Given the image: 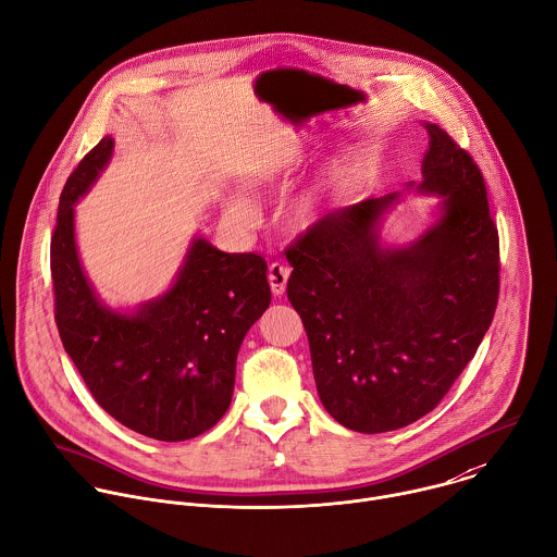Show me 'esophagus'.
Returning <instances> with one entry per match:
<instances>
[{
  "mask_svg": "<svg viewBox=\"0 0 557 557\" xmlns=\"http://www.w3.org/2000/svg\"><path fill=\"white\" fill-rule=\"evenodd\" d=\"M289 272H292V270H289L287 265H283V263H272V265H270V270H268V281H270V287H272V294H274V296L285 294Z\"/></svg>",
  "mask_w": 557,
  "mask_h": 557,
  "instance_id": "1",
  "label": "esophagus"
}]
</instances>
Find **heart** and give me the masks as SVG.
Listing matches in <instances>:
<instances>
[{"instance_id":"1","label":"heart","mask_w":557,"mask_h":557,"mask_svg":"<svg viewBox=\"0 0 557 557\" xmlns=\"http://www.w3.org/2000/svg\"><path fill=\"white\" fill-rule=\"evenodd\" d=\"M335 191H337V176H331L329 181H324L318 187L302 194L292 207V213H289L292 224L296 228H309L315 222H320L324 211H326V205H329V200ZM228 211H231V215H235L239 220H250L252 218V207L246 200H233Z\"/></svg>"}]
</instances>
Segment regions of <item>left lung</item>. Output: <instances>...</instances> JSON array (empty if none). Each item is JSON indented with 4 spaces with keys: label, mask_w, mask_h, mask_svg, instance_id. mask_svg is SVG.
Here are the masks:
<instances>
[{
    "label": "left lung",
    "mask_w": 557,
    "mask_h": 557,
    "mask_svg": "<svg viewBox=\"0 0 557 557\" xmlns=\"http://www.w3.org/2000/svg\"><path fill=\"white\" fill-rule=\"evenodd\" d=\"M424 128L416 189L444 202L418 242L379 244L374 226L398 200L387 194L324 215L285 250L287 298L309 337L320 400L359 433L394 431L435 409L498 302V231L481 170L440 126Z\"/></svg>",
    "instance_id": "1"
}]
</instances>
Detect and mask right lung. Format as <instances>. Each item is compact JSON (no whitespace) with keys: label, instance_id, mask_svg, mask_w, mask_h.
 Wrapping results in <instances>:
<instances>
[{"label":"right lung","instance_id":"right-lung-1","mask_svg":"<svg viewBox=\"0 0 557 557\" xmlns=\"http://www.w3.org/2000/svg\"><path fill=\"white\" fill-rule=\"evenodd\" d=\"M104 137L67 178L52 235L59 335L98 405L124 426L163 442L209 431L228 409L237 352L270 307L261 255H228L196 239L176 283L137 313L107 309L76 250L74 205L109 163Z\"/></svg>","mask_w":557,"mask_h":557}]
</instances>
